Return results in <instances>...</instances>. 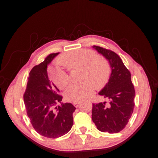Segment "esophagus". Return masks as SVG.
I'll list each match as a JSON object with an SVG mask.
<instances>
[{
  "label": "esophagus",
  "instance_id": "esophagus-1",
  "mask_svg": "<svg viewBox=\"0 0 158 158\" xmlns=\"http://www.w3.org/2000/svg\"><path fill=\"white\" fill-rule=\"evenodd\" d=\"M80 102H74L73 103V106H75V107H78L79 105H80Z\"/></svg>",
  "mask_w": 158,
  "mask_h": 158
}]
</instances>
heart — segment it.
<instances>
[{"instance_id":"b5f03b06","label":"heart","mask_w":158,"mask_h":158,"mask_svg":"<svg viewBox=\"0 0 158 158\" xmlns=\"http://www.w3.org/2000/svg\"><path fill=\"white\" fill-rule=\"evenodd\" d=\"M69 69L81 68V78L85 80L80 83L71 84L64 93L65 98L70 102H80L91 96L94 85L100 87L105 84L109 73L107 62L96 57L90 50L78 49L64 55L60 60ZM52 81L60 89H63L69 82V76L64 69L57 66L50 71ZM92 82L91 83L90 81Z\"/></svg>"}]
</instances>
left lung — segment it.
<instances>
[{
	"label": "left lung",
	"mask_w": 158,
	"mask_h": 158,
	"mask_svg": "<svg viewBox=\"0 0 158 158\" xmlns=\"http://www.w3.org/2000/svg\"><path fill=\"white\" fill-rule=\"evenodd\" d=\"M93 48L109 61L111 72L108 82L98 93L109 102L93 104L92 120L100 131L118 133L125 127L134 109L131 75L117 53L98 46Z\"/></svg>",
	"instance_id": "obj_1"
}]
</instances>
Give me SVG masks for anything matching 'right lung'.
<instances>
[{
  "label": "right lung",
  "instance_id": "1",
  "mask_svg": "<svg viewBox=\"0 0 158 158\" xmlns=\"http://www.w3.org/2000/svg\"><path fill=\"white\" fill-rule=\"evenodd\" d=\"M59 53H51L31 70L23 98L27 114L34 129L40 135L58 138L67 133L73 124L76 107L61 102L59 89L49 79L47 65ZM60 103V106H57Z\"/></svg>",
  "mask_w": 158,
  "mask_h": 158
}]
</instances>
